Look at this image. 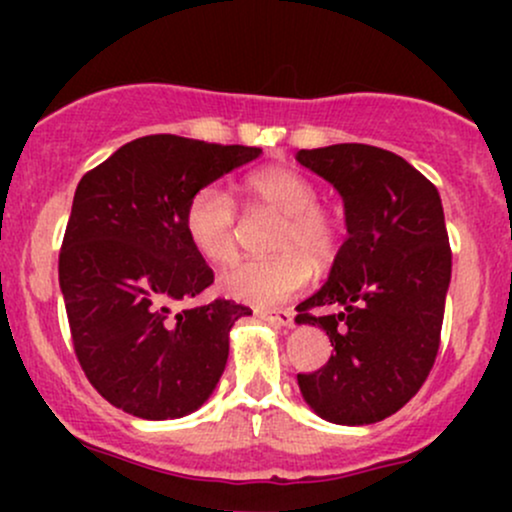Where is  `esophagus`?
Masks as SVG:
<instances>
[{
	"instance_id": "1",
	"label": "esophagus",
	"mask_w": 512,
	"mask_h": 512,
	"mask_svg": "<svg viewBox=\"0 0 512 512\" xmlns=\"http://www.w3.org/2000/svg\"><path fill=\"white\" fill-rule=\"evenodd\" d=\"M255 315L262 317V320H267V322H274V325H279V327H293L291 310H255Z\"/></svg>"
}]
</instances>
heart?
Returning a JSON list of instances; mask_svg holds the SVG:
<instances>
[{"label": "heart", "mask_w": 512, "mask_h": 512, "mask_svg": "<svg viewBox=\"0 0 512 512\" xmlns=\"http://www.w3.org/2000/svg\"><path fill=\"white\" fill-rule=\"evenodd\" d=\"M248 209H267L281 216L267 260H243L219 276V291L231 301L269 308L310 279V264L327 267L339 252V223L320 209V192L298 170L269 166L243 182ZM185 236L199 257L226 264L238 250V211L231 195L219 185L197 190L187 202Z\"/></svg>", "instance_id": "heart-1"}]
</instances>
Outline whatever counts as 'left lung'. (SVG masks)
Instances as JSON below:
<instances>
[{
    "label": "left lung",
    "instance_id": "1",
    "mask_svg": "<svg viewBox=\"0 0 512 512\" xmlns=\"http://www.w3.org/2000/svg\"><path fill=\"white\" fill-rule=\"evenodd\" d=\"M296 161L339 192L349 233L322 289L296 308L298 325H317L334 346L298 387L330 424H375L419 392L436 361L452 272L443 204L433 182L378 146L301 149ZM315 307L340 313L315 318Z\"/></svg>",
    "mask_w": 512,
    "mask_h": 512
}]
</instances>
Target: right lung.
<instances>
[{
  "mask_svg": "<svg viewBox=\"0 0 512 512\" xmlns=\"http://www.w3.org/2000/svg\"><path fill=\"white\" fill-rule=\"evenodd\" d=\"M262 154L151 134L88 170L74 192L60 289L76 358L117 409L149 421L202 407L228 361L231 327L250 308L211 301L175 313L214 284L185 236L187 202Z\"/></svg>",
  "mask_w": 512,
  "mask_h": 512,
  "instance_id": "add662e5",
  "label": "right lung"
}]
</instances>
